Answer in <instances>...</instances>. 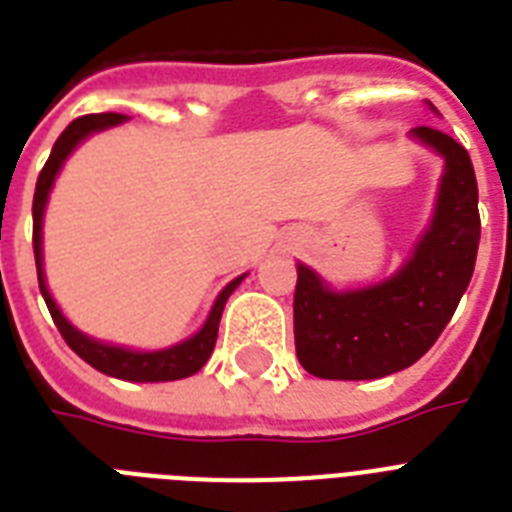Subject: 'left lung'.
Segmentation results:
<instances>
[{"label": "left lung", "mask_w": 512, "mask_h": 512, "mask_svg": "<svg viewBox=\"0 0 512 512\" xmlns=\"http://www.w3.org/2000/svg\"><path fill=\"white\" fill-rule=\"evenodd\" d=\"M412 132L446 162L436 215L412 260L388 281L356 292H332L311 268L297 265V358L321 380H377L420 361L476 268L481 215L468 151L433 127Z\"/></svg>", "instance_id": "1"}]
</instances>
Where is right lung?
Wrapping results in <instances>:
<instances>
[{"label": "right lung", "mask_w": 512, "mask_h": 512, "mask_svg": "<svg viewBox=\"0 0 512 512\" xmlns=\"http://www.w3.org/2000/svg\"><path fill=\"white\" fill-rule=\"evenodd\" d=\"M127 116L124 114H87L79 116L74 122L68 124L66 130L60 132V138L55 140L52 146V154L47 159V164L39 172V180H36L34 191V257H36V276H39V289H42V297L47 308H50V316L55 321V327L63 335V340L68 342V348L74 350L76 356L84 358L87 364L95 366L98 372L111 374V377H119V380L130 382H167V380H183V377H191L207 364V358L212 356L217 340V327H220V316H223L225 300L231 297V292L241 284L244 276L233 279L228 287L220 292V297L212 305L209 311L207 324L191 337V340L180 342L175 348L167 350H154V353H135V350L116 348V345H106V342L90 340L84 337L79 329H74L63 319V313L58 311V305L47 292V284H44L42 273V215L44 204H47V193H50L52 183H55V175L66 162V156L79 146V140H84L90 132L106 130V127H114V124L124 122Z\"/></svg>", "instance_id": "obj_1"}]
</instances>
